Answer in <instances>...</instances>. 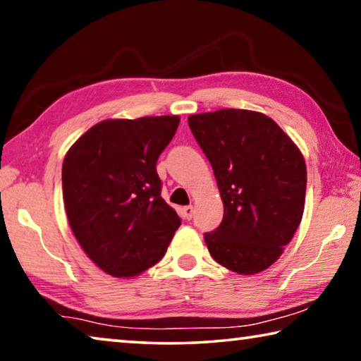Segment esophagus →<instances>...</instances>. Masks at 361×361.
<instances>
[{
    "instance_id": "obj_1",
    "label": "esophagus",
    "mask_w": 361,
    "mask_h": 361,
    "mask_svg": "<svg viewBox=\"0 0 361 361\" xmlns=\"http://www.w3.org/2000/svg\"><path fill=\"white\" fill-rule=\"evenodd\" d=\"M192 215H194V209H192L191 205L185 207V209H183V216H185V219H188V221L192 218Z\"/></svg>"
}]
</instances>
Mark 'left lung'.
<instances>
[{"mask_svg":"<svg viewBox=\"0 0 361 361\" xmlns=\"http://www.w3.org/2000/svg\"><path fill=\"white\" fill-rule=\"evenodd\" d=\"M189 129L205 152L221 194V224L204 235L213 259L240 276L274 264L301 223L304 157L266 114L218 109L192 114Z\"/></svg>","mask_w":361,"mask_h":361,"instance_id":"8db88e82","label":"left lung"}]
</instances>
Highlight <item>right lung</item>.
Segmentation results:
<instances>
[{"label":"right lung","instance_id":"1","mask_svg":"<svg viewBox=\"0 0 361 361\" xmlns=\"http://www.w3.org/2000/svg\"><path fill=\"white\" fill-rule=\"evenodd\" d=\"M178 124V116L106 119L66 152L68 223L85 255L109 276L133 277L154 266L180 228L156 172Z\"/></svg>","mask_w":361,"mask_h":361}]
</instances>
